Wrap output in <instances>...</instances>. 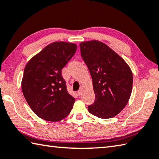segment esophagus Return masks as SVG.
Segmentation results:
<instances>
[{
    "label": "esophagus",
    "mask_w": 159,
    "mask_h": 159,
    "mask_svg": "<svg viewBox=\"0 0 159 159\" xmlns=\"http://www.w3.org/2000/svg\"><path fill=\"white\" fill-rule=\"evenodd\" d=\"M82 92H83V87H81V88H80L79 90L77 92V93H78V94H79V95H80V94H82Z\"/></svg>",
    "instance_id": "1"
}]
</instances>
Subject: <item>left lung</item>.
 Here are the masks:
<instances>
[{
  "label": "left lung",
  "mask_w": 159,
  "mask_h": 159,
  "mask_svg": "<svg viewBox=\"0 0 159 159\" xmlns=\"http://www.w3.org/2000/svg\"><path fill=\"white\" fill-rule=\"evenodd\" d=\"M80 48L95 94L94 103L88 106V111L102 119L114 117L125 108L131 97V68L116 52L99 40L83 42Z\"/></svg>",
  "instance_id": "8db88e82"
}]
</instances>
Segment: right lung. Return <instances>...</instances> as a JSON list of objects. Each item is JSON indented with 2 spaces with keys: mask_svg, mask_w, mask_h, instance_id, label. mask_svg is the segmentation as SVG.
Returning <instances> with one entry per match:
<instances>
[{
  "mask_svg": "<svg viewBox=\"0 0 159 159\" xmlns=\"http://www.w3.org/2000/svg\"><path fill=\"white\" fill-rule=\"evenodd\" d=\"M76 48L74 43H51L25 65L23 94L32 111L43 120L57 122L70 113L75 99L68 93L61 72Z\"/></svg>",
  "mask_w": 159,
  "mask_h": 159,
  "instance_id": "right-lung-1",
  "label": "right lung"
}]
</instances>
